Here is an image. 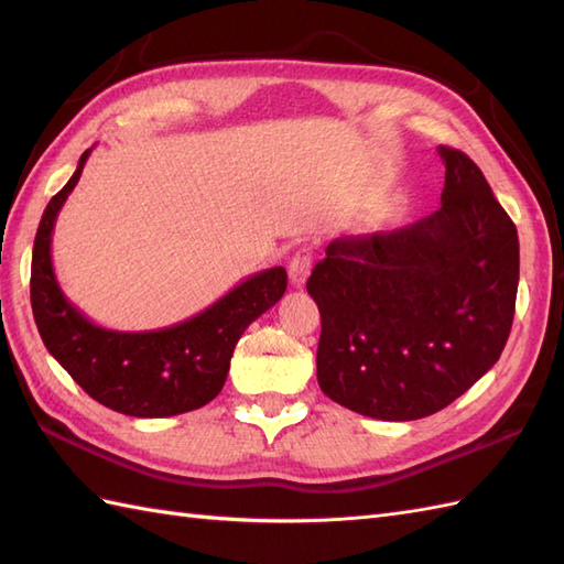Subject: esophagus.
Returning <instances> with one entry per match:
<instances>
[{
    "instance_id": "34e87169",
    "label": "esophagus",
    "mask_w": 564,
    "mask_h": 564,
    "mask_svg": "<svg viewBox=\"0 0 564 564\" xmlns=\"http://www.w3.org/2000/svg\"><path fill=\"white\" fill-rule=\"evenodd\" d=\"M310 267H313V251L310 249H297L293 259H291V283L295 285V289H301V285H305L307 275H310Z\"/></svg>"
}]
</instances>
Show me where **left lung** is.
I'll use <instances>...</instances> for the list:
<instances>
[{
	"instance_id": "1",
	"label": "left lung",
	"mask_w": 564,
	"mask_h": 564,
	"mask_svg": "<svg viewBox=\"0 0 564 564\" xmlns=\"http://www.w3.org/2000/svg\"><path fill=\"white\" fill-rule=\"evenodd\" d=\"M438 154L446 184L434 213L334 239L307 279L322 392L386 422L429 416L470 390L499 361L517 307V225L467 154Z\"/></svg>"
}]
</instances>
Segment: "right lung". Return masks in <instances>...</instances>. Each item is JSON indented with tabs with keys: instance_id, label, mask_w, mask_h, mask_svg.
Masks as SVG:
<instances>
[{
	"instance_id": "right-lung-1",
	"label": "right lung",
	"mask_w": 564,
	"mask_h": 564,
	"mask_svg": "<svg viewBox=\"0 0 564 564\" xmlns=\"http://www.w3.org/2000/svg\"><path fill=\"white\" fill-rule=\"evenodd\" d=\"M91 150L43 210L31 259V307L45 349L77 386L128 416H174L218 398L235 346L245 329L281 301L289 285L283 267L237 283L220 301L178 325L118 332L91 322L67 301L53 269V230Z\"/></svg>"
}]
</instances>
